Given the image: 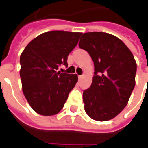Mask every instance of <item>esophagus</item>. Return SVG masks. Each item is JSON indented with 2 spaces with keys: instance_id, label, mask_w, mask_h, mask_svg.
<instances>
[{
  "instance_id": "34e87169",
  "label": "esophagus",
  "mask_w": 148,
  "mask_h": 148,
  "mask_svg": "<svg viewBox=\"0 0 148 148\" xmlns=\"http://www.w3.org/2000/svg\"><path fill=\"white\" fill-rule=\"evenodd\" d=\"M82 77H83V75H79V80H81V79H82Z\"/></svg>"
}]
</instances>
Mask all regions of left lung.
<instances>
[{
    "label": "left lung",
    "mask_w": 148,
    "mask_h": 148,
    "mask_svg": "<svg viewBox=\"0 0 148 148\" xmlns=\"http://www.w3.org/2000/svg\"><path fill=\"white\" fill-rule=\"evenodd\" d=\"M79 47L95 66L92 85L83 91L85 111L95 121L111 120L127 106L135 86L134 56L120 39L103 32L83 34Z\"/></svg>",
    "instance_id": "8db88e82"
}]
</instances>
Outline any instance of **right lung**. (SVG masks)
Instances as JSON below:
<instances>
[{
    "instance_id": "add662e5",
    "label": "right lung",
    "mask_w": 148,
    "mask_h": 148,
    "mask_svg": "<svg viewBox=\"0 0 148 148\" xmlns=\"http://www.w3.org/2000/svg\"><path fill=\"white\" fill-rule=\"evenodd\" d=\"M82 33L54 30L39 35L28 43L20 58L22 89L33 109L45 116L61 111L78 82L76 74L61 73L60 65L77 45Z\"/></svg>"
}]
</instances>
